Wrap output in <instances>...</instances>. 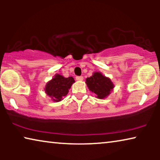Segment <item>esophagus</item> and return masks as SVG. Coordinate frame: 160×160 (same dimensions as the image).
<instances>
[{
    "label": "esophagus",
    "instance_id": "1",
    "mask_svg": "<svg viewBox=\"0 0 160 160\" xmlns=\"http://www.w3.org/2000/svg\"><path fill=\"white\" fill-rule=\"evenodd\" d=\"M76 79L77 81H83L84 78H83V76H76Z\"/></svg>",
    "mask_w": 160,
    "mask_h": 160
}]
</instances>
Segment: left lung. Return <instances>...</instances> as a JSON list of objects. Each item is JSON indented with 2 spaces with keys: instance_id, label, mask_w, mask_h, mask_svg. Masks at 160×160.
Returning <instances> with one entry per match:
<instances>
[{
  "instance_id": "1",
  "label": "left lung",
  "mask_w": 160,
  "mask_h": 160,
  "mask_svg": "<svg viewBox=\"0 0 160 160\" xmlns=\"http://www.w3.org/2000/svg\"><path fill=\"white\" fill-rule=\"evenodd\" d=\"M87 86L92 92L95 94L98 99H104L110 95L114 84L110 78L106 77L100 72H94L92 76L86 78Z\"/></svg>"
}]
</instances>
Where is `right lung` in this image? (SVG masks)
Listing matches in <instances>:
<instances>
[{
  "instance_id": "1",
  "label": "right lung",
  "mask_w": 160,
  "mask_h": 160,
  "mask_svg": "<svg viewBox=\"0 0 160 160\" xmlns=\"http://www.w3.org/2000/svg\"><path fill=\"white\" fill-rule=\"evenodd\" d=\"M75 82L72 76L65 78L57 73L51 80L49 81L44 87L45 93L52 98V101L60 102L62 98L66 96L72 84Z\"/></svg>"
}]
</instances>
